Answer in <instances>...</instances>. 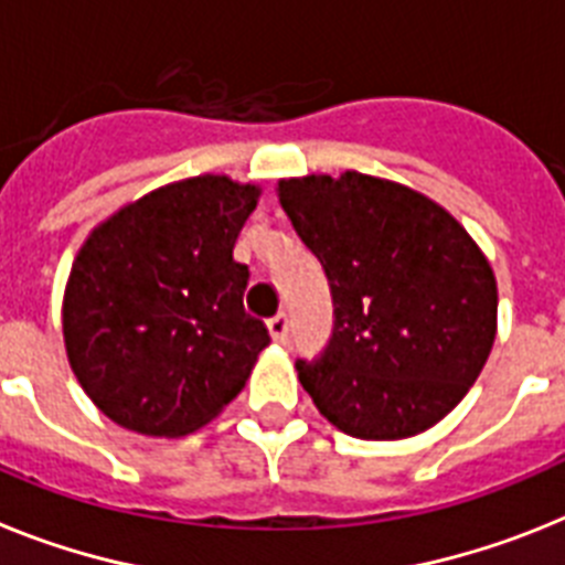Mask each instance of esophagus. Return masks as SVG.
<instances>
[{
  "instance_id": "34e87169",
  "label": "esophagus",
  "mask_w": 565,
  "mask_h": 565,
  "mask_svg": "<svg viewBox=\"0 0 565 565\" xmlns=\"http://www.w3.org/2000/svg\"><path fill=\"white\" fill-rule=\"evenodd\" d=\"M267 327H269V335L276 338V341H287V335H289V316H287V312H276V316H273L267 321Z\"/></svg>"
}]
</instances>
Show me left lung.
Segmentation results:
<instances>
[{
    "mask_svg": "<svg viewBox=\"0 0 565 565\" xmlns=\"http://www.w3.org/2000/svg\"><path fill=\"white\" fill-rule=\"evenodd\" d=\"M278 199L330 284V341L296 361L323 418L364 440L438 424L494 343L483 253L435 201L364 173L281 181Z\"/></svg>",
    "mask_w": 565,
    "mask_h": 565,
    "instance_id": "8db88e82",
    "label": "left lung"
}]
</instances>
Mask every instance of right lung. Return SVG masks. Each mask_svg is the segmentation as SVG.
<instances>
[{"instance_id": "add662e5", "label": "right lung", "mask_w": 565, "mask_h": 565, "mask_svg": "<svg viewBox=\"0 0 565 565\" xmlns=\"http://www.w3.org/2000/svg\"><path fill=\"white\" fill-rule=\"evenodd\" d=\"M258 190L224 175L175 181L116 213L78 249L65 347L90 401L125 429L175 438L244 390L269 343L244 310L235 238Z\"/></svg>"}]
</instances>
